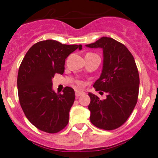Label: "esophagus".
I'll return each instance as SVG.
<instances>
[{"mask_svg":"<svg viewBox=\"0 0 158 158\" xmlns=\"http://www.w3.org/2000/svg\"><path fill=\"white\" fill-rule=\"evenodd\" d=\"M83 94H84V92H82V91H79V90H76V97L80 96V95H83Z\"/></svg>","mask_w":158,"mask_h":158,"instance_id":"34e87169","label":"esophagus"}]
</instances>
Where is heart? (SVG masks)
Segmentation results:
<instances>
[{
  "instance_id": "1",
  "label": "heart",
  "mask_w": 158,
  "mask_h": 158,
  "mask_svg": "<svg viewBox=\"0 0 158 158\" xmlns=\"http://www.w3.org/2000/svg\"><path fill=\"white\" fill-rule=\"evenodd\" d=\"M79 85H81V82H79Z\"/></svg>"
}]
</instances>
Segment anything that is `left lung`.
Wrapping results in <instances>:
<instances>
[{
    "label": "left lung",
    "instance_id": "1",
    "mask_svg": "<svg viewBox=\"0 0 158 158\" xmlns=\"http://www.w3.org/2000/svg\"><path fill=\"white\" fill-rule=\"evenodd\" d=\"M85 47L102 49V69L93 86L107 92L104 100L89 93L90 122L98 128L114 130L126 122L138 101L140 80L135 59L125 45L107 36Z\"/></svg>",
    "mask_w": 158,
    "mask_h": 158
}]
</instances>
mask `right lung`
Returning a JSON list of instances; mask_svg holds the SVG:
<instances>
[{
	"instance_id": "right-lung-1",
	"label": "right lung",
	"mask_w": 158,
	"mask_h": 158,
	"mask_svg": "<svg viewBox=\"0 0 158 158\" xmlns=\"http://www.w3.org/2000/svg\"><path fill=\"white\" fill-rule=\"evenodd\" d=\"M82 45H66L53 40L30 47L18 71L17 89L20 106L30 123L47 133L63 130L69 122L75 100L74 89L66 87L63 94L52 89L55 73L63 74L66 59Z\"/></svg>"
}]
</instances>
